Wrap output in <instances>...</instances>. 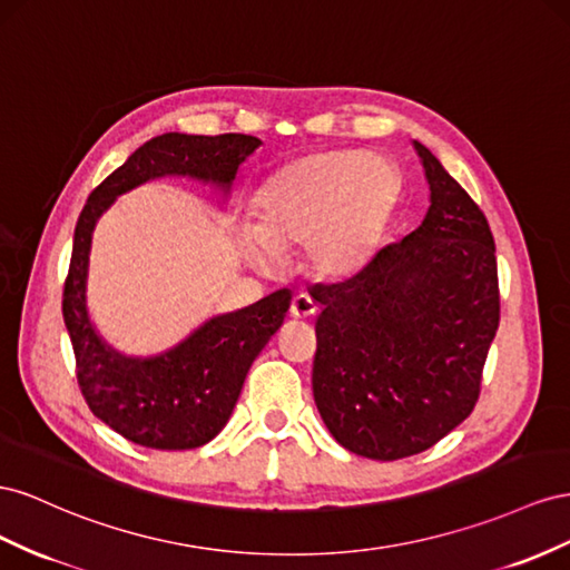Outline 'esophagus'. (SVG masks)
<instances>
[{
	"mask_svg": "<svg viewBox=\"0 0 570 570\" xmlns=\"http://www.w3.org/2000/svg\"><path fill=\"white\" fill-rule=\"evenodd\" d=\"M315 313H317V305L313 303L311 296L298 294L294 301H291V315H294L296 320H307V317H313Z\"/></svg>",
	"mask_w": 570,
	"mask_h": 570,
	"instance_id": "1",
	"label": "esophagus"
}]
</instances>
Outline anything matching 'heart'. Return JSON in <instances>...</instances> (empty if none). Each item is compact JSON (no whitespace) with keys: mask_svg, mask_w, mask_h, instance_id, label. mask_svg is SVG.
Listing matches in <instances>:
<instances>
[{"mask_svg":"<svg viewBox=\"0 0 570 570\" xmlns=\"http://www.w3.org/2000/svg\"><path fill=\"white\" fill-rule=\"evenodd\" d=\"M399 200L386 159L351 150L307 155L276 174L257 200V226H240V250L272 267L276 250L303 248L322 282L351 279L375 257Z\"/></svg>","mask_w":570,"mask_h":570,"instance_id":"b5f03b06","label":"heart"}]
</instances>
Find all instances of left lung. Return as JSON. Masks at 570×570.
<instances>
[{"mask_svg": "<svg viewBox=\"0 0 570 570\" xmlns=\"http://www.w3.org/2000/svg\"><path fill=\"white\" fill-rule=\"evenodd\" d=\"M430 207L351 279L315 286V405L336 442L372 461L434 446L473 413L499 327L494 238L425 145Z\"/></svg>", "mask_w": 570, "mask_h": 570, "instance_id": "obj_1", "label": "left lung"}]
</instances>
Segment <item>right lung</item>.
Returning <instances> with one entry per match:
<instances>
[{
    "label": "right lung",
    "mask_w": 570,
    "mask_h": 570,
    "mask_svg": "<svg viewBox=\"0 0 570 570\" xmlns=\"http://www.w3.org/2000/svg\"><path fill=\"white\" fill-rule=\"evenodd\" d=\"M263 140L243 134H165L148 140L97 186L78 217L71 267L63 286L78 384L90 411L128 442L181 451L224 430L257 353L282 327L291 291L279 288L234 313L209 317L157 355H126L95 330L88 311L92 234L119 195L165 176H186L232 195L236 174Z\"/></svg>",
    "instance_id": "right-lung-1"
}]
</instances>
